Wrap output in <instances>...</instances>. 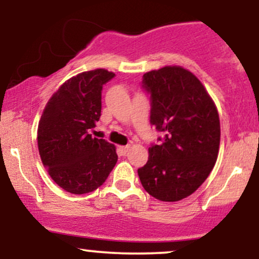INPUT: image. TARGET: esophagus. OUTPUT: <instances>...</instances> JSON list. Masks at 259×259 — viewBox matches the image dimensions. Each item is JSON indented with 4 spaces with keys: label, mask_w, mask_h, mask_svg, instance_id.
<instances>
[{
    "label": "esophagus",
    "mask_w": 259,
    "mask_h": 259,
    "mask_svg": "<svg viewBox=\"0 0 259 259\" xmlns=\"http://www.w3.org/2000/svg\"><path fill=\"white\" fill-rule=\"evenodd\" d=\"M130 146L129 145H126V146H119L118 147V151H119V153L121 154V156H125V154L127 153V151H129Z\"/></svg>",
    "instance_id": "34e87169"
}]
</instances>
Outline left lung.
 <instances>
[{"instance_id": "left-lung-1", "label": "left lung", "mask_w": 259, "mask_h": 259, "mask_svg": "<svg viewBox=\"0 0 259 259\" xmlns=\"http://www.w3.org/2000/svg\"><path fill=\"white\" fill-rule=\"evenodd\" d=\"M151 92V124L164 134L148 148V160L138 170L142 186L163 202L192 195L218 158L221 121L214 101L197 76L180 65L144 74Z\"/></svg>"}]
</instances>
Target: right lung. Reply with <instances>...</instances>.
Listing matches in <instances>:
<instances>
[{
  "label": "right lung",
  "instance_id": "obj_1",
  "mask_svg": "<svg viewBox=\"0 0 259 259\" xmlns=\"http://www.w3.org/2000/svg\"><path fill=\"white\" fill-rule=\"evenodd\" d=\"M114 75L100 68L72 76L52 95L38 121L41 162L52 180L70 194L96 190L118 160L114 145L89 134L101 117L102 85Z\"/></svg>",
  "mask_w": 259,
  "mask_h": 259
}]
</instances>
